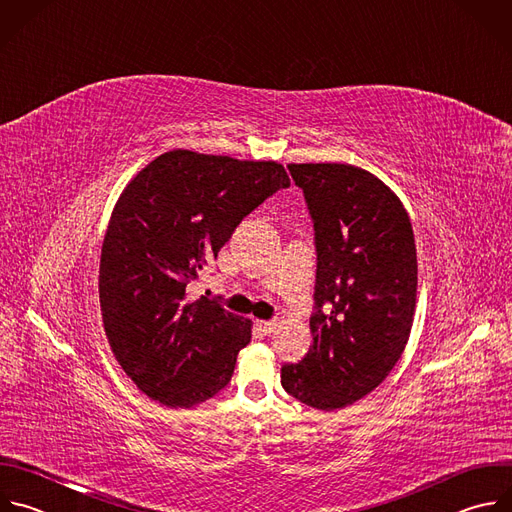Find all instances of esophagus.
Masks as SVG:
<instances>
[{
  "instance_id": "obj_1",
  "label": "esophagus",
  "mask_w": 512,
  "mask_h": 512,
  "mask_svg": "<svg viewBox=\"0 0 512 512\" xmlns=\"http://www.w3.org/2000/svg\"><path fill=\"white\" fill-rule=\"evenodd\" d=\"M276 327H278V323H276V321H256V329H258L262 335H270V333H274V331H276Z\"/></svg>"
}]
</instances>
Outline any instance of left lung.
<instances>
[{
    "label": "left lung",
    "mask_w": 512,
    "mask_h": 512,
    "mask_svg": "<svg viewBox=\"0 0 512 512\" xmlns=\"http://www.w3.org/2000/svg\"><path fill=\"white\" fill-rule=\"evenodd\" d=\"M315 222L313 345L284 365L282 387L335 412L371 393L410 339L418 256L410 216L373 173L349 163H290Z\"/></svg>",
    "instance_id": "obj_1"
}]
</instances>
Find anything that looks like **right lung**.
Here are the masks:
<instances>
[{
    "mask_svg": "<svg viewBox=\"0 0 512 512\" xmlns=\"http://www.w3.org/2000/svg\"><path fill=\"white\" fill-rule=\"evenodd\" d=\"M290 179L276 161L173 149L123 189L100 250L98 298L111 351L131 381L191 410L232 379L252 321L189 298L234 228Z\"/></svg>",
    "mask_w": 512,
    "mask_h": 512,
    "instance_id": "add662e5",
    "label": "right lung"
}]
</instances>
